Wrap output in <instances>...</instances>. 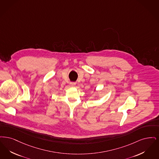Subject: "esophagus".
Wrapping results in <instances>:
<instances>
[{
  "mask_svg": "<svg viewBox=\"0 0 159 159\" xmlns=\"http://www.w3.org/2000/svg\"><path fill=\"white\" fill-rule=\"evenodd\" d=\"M70 85L71 86V87H74L75 85V84H76V83H74V82H71V83H70Z\"/></svg>",
  "mask_w": 159,
  "mask_h": 159,
  "instance_id": "1",
  "label": "esophagus"
}]
</instances>
